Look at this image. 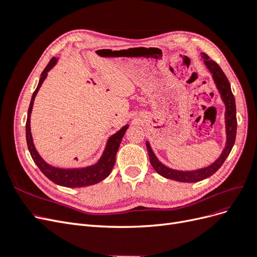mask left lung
I'll return each instance as SVG.
<instances>
[{"mask_svg":"<svg viewBox=\"0 0 257 257\" xmlns=\"http://www.w3.org/2000/svg\"><path fill=\"white\" fill-rule=\"evenodd\" d=\"M201 58L204 59V63L211 73L213 81L216 85L217 90H219L221 98L225 104V130H226V144L223 149L222 153L219 158L213 162L211 165H209L204 168H199L196 170H189V172H183V170H177L169 168L159 161V159L155 157L154 152L151 149V146L149 142H146L148 154H149L150 163L155 172L159 175L163 176L167 179H172V180L179 181V182H198L204 180V179L212 176L216 170L223 165V163L226 160L229 155L232 147L235 144L236 139V132H237V118H236V103L235 97L232 94L230 89V83L225 76L221 67L215 63L214 61L210 60L206 53H201Z\"/></svg>","mask_w":257,"mask_h":257,"instance_id":"obj_1","label":"left lung"}]
</instances>
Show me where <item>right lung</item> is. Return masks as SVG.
I'll use <instances>...</instances> for the list:
<instances>
[{
	"label": "right lung",
	"mask_w": 257,
	"mask_h": 257,
	"mask_svg": "<svg viewBox=\"0 0 257 257\" xmlns=\"http://www.w3.org/2000/svg\"><path fill=\"white\" fill-rule=\"evenodd\" d=\"M57 61H58L57 58H52L48 63V65L45 67L43 73L41 74L40 82H38L37 88L33 93L32 98H31V103L28 110L27 123H26V136H27V144H28L29 151L34 163L38 166V168L41 169V172L47 177L49 180H51L56 184H59L61 186H66V188H82V186L93 185L104 180L105 178L109 176L115 163V154L118 152L122 137L124 136V134H125L126 130L128 128V125L126 124L125 126H123L120 131L116 132L115 134H113L112 136L108 138L102 157H100V159L94 165L83 167V168L64 169V168L53 167L49 165L48 163H46L36 151L35 146L33 144L32 134H31L30 118H31V112H32L34 99L37 92L40 90L44 80L46 79V77H47L48 72L54 65H56Z\"/></svg>",
	"instance_id": "right-lung-1"
}]
</instances>
